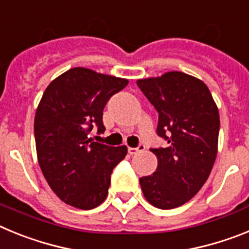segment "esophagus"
<instances>
[{"mask_svg":"<svg viewBox=\"0 0 249 249\" xmlns=\"http://www.w3.org/2000/svg\"><path fill=\"white\" fill-rule=\"evenodd\" d=\"M146 148V147H144V144H140V146L137 147V148H133V147H128V153L129 155H136V153H137V152H141V151H143V149Z\"/></svg>","mask_w":249,"mask_h":249,"instance_id":"esophagus-1","label":"esophagus"}]
</instances>
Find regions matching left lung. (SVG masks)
I'll return each instance as SVG.
<instances>
[{
    "label": "left lung",
    "mask_w": 249,
    "mask_h": 249,
    "mask_svg": "<svg viewBox=\"0 0 249 249\" xmlns=\"http://www.w3.org/2000/svg\"><path fill=\"white\" fill-rule=\"evenodd\" d=\"M137 86L158 112L157 135L169 143L151 148L158 166L140 178L152 206L172 210L197 195L217 157L219 114L210 89L201 80L172 71L138 80Z\"/></svg>",
    "instance_id": "obj_1"
}]
</instances>
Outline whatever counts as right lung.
Segmentation results:
<instances>
[{
  "instance_id": "add662e5",
  "label": "right lung",
  "mask_w": 249,
  "mask_h": 249,
  "mask_svg": "<svg viewBox=\"0 0 249 249\" xmlns=\"http://www.w3.org/2000/svg\"><path fill=\"white\" fill-rule=\"evenodd\" d=\"M128 85L83 67L68 70L47 86L35 116L38 163L58 198L80 210L100 206L108 195L111 173L127 155L126 146L93 142L105 132L103 108Z\"/></svg>"
}]
</instances>
